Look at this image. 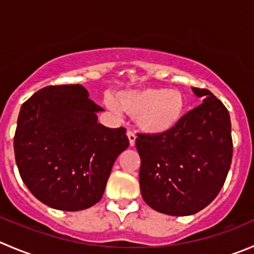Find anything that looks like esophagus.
Here are the masks:
<instances>
[{
  "label": "esophagus",
  "mask_w": 254,
  "mask_h": 254,
  "mask_svg": "<svg viewBox=\"0 0 254 254\" xmlns=\"http://www.w3.org/2000/svg\"><path fill=\"white\" fill-rule=\"evenodd\" d=\"M127 139H129L130 146H134L135 141H136V135H135V132L131 131V130H127Z\"/></svg>",
  "instance_id": "obj_1"
}]
</instances>
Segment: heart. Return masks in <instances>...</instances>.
I'll use <instances>...</instances> for the list:
<instances>
[{"instance_id": "b5f03b06", "label": "heart", "mask_w": 254, "mask_h": 254, "mask_svg": "<svg viewBox=\"0 0 254 254\" xmlns=\"http://www.w3.org/2000/svg\"><path fill=\"white\" fill-rule=\"evenodd\" d=\"M108 108L117 114L127 113L149 134H161L176 127L185 112V97L176 89L146 88L108 97Z\"/></svg>"}]
</instances>
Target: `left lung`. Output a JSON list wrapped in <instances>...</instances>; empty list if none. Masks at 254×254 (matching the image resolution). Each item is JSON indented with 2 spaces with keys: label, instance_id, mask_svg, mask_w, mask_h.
Here are the masks:
<instances>
[{
  "label": "left lung",
  "instance_id": "1",
  "mask_svg": "<svg viewBox=\"0 0 254 254\" xmlns=\"http://www.w3.org/2000/svg\"><path fill=\"white\" fill-rule=\"evenodd\" d=\"M202 104L161 134H137L140 190L145 202L170 216H189L210 205L231 167L233 142L227 108L210 90L192 88Z\"/></svg>",
  "mask_w": 254,
  "mask_h": 254
}]
</instances>
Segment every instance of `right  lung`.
<instances>
[{
  "label": "right lung",
  "instance_id": "1",
  "mask_svg": "<svg viewBox=\"0 0 254 254\" xmlns=\"http://www.w3.org/2000/svg\"><path fill=\"white\" fill-rule=\"evenodd\" d=\"M103 110L80 84L48 85L23 103L14 132L22 181L44 205L80 211L99 202L127 129L98 123Z\"/></svg>",
  "mask_w": 254,
  "mask_h": 254
}]
</instances>
